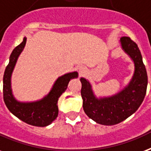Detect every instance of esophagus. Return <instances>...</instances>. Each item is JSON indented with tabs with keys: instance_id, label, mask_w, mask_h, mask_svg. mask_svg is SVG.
I'll return each mask as SVG.
<instances>
[{
	"instance_id": "34e87169",
	"label": "esophagus",
	"mask_w": 151,
	"mask_h": 151,
	"mask_svg": "<svg viewBox=\"0 0 151 151\" xmlns=\"http://www.w3.org/2000/svg\"><path fill=\"white\" fill-rule=\"evenodd\" d=\"M78 70H79V73H84V71H85V68H83L82 66H80V67L78 68Z\"/></svg>"
}]
</instances>
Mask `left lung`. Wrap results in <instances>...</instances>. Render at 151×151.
<instances>
[{
	"label": "left lung",
	"instance_id": "obj_1",
	"mask_svg": "<svg viewBox=\"0 0 151 151\" xmlns=\"http://www.w3.org/2000/svg\"><path fill=\"white\" fill-rule=\"evenodd\" d=\"M120 42L124 51L134 63L133 78L124 90L111 97L97 99L88 81L80 79L84 111L90 119L102 125H115L124 121L139 108L147 93V70L138 45L127 36L122 37Z\"/></svg>",
	"mask_w": 151,
	"mask_h": 151
}]
</instances>
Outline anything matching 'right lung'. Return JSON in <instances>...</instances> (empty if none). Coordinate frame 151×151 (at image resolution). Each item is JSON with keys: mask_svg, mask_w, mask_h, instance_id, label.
Instances as JSON below:
<instances>
[{"mask_svg": "<svg viewBox=\"0 0 151 151\" xmlns=\"http://www.w3.org/2000/svg\"><path fill=\"white\" fill-rule=\"evenodd\" d=\"M27 38L12 50L9 63L4 70L3 78V98L5 105L14 116L27 124L36 127H46L55 120L58 114V101L67 88L69 81L78 78V73H67L58 78L47 96L40 101L33 103H20L12 94L11 75L19 54L26 44Z\"/></svg>", "mask_w": 151, "mask_h": 151, "instance_id": "1", "label": "right lung"}]
</instances>
